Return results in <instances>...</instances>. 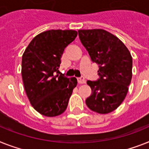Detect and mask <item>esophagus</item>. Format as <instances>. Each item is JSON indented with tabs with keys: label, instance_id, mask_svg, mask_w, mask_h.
Listing matches in <instances>:
<instances>
[{
	"label": "esophagus",
	"instance_id": "34e87169",
	"mask_svg": "<svg viewBox=\"0 0 149 149\" xmlns=\"http://www.w3.org/2000/svg\"><path fill=\"white\" fill-rule=\"evenodd\" d=\"M77 82L79 84H84L86 82L85 79H84V77H77Z\"/></svg>",
	"mask_w": 149,
	"mask_h": 149
}]
</instances>
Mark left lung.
I'll return each mask as SVG.
<instances>
[{"instance_id": "1", "label": "left lung", "mask_w": 149, "mask_h": 149, "mask_svg": "<svg viewBox=\"0 0 149 149\" xmlns=\"http://www.w3.org/2000/svg\"><path fill=\"white\" fill-rule=\"evenodd\" d=\"M78 36L91 61L99 67V78L87 81L91 94L86 104L92 111L109 113L127 94L132 76L131 54L123 42L104 29H80Z\"/></svg>"}]
</instances>
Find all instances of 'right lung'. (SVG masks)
I'll use <instances>...</instances> for the list:
<instances>
[{
  "instance_id": "obj_1",
  "label": "right lung",
  "mask_w": 149,
  "mask_h": 149,
  "mask_svg": "<svg viewBox=\"0 0 149 149\" xmlns=\"http://www.w3.org/2000/svg\"><path fill=\"white\" fill-rule=\"evenodd\" d=\"M74 30L51 29L33 38L22 57V78L31 105L45 116L65 112L77 85L75 77L59 72L61 57L68 45L75 39Z\"/></svg>"
}]
</instances>
